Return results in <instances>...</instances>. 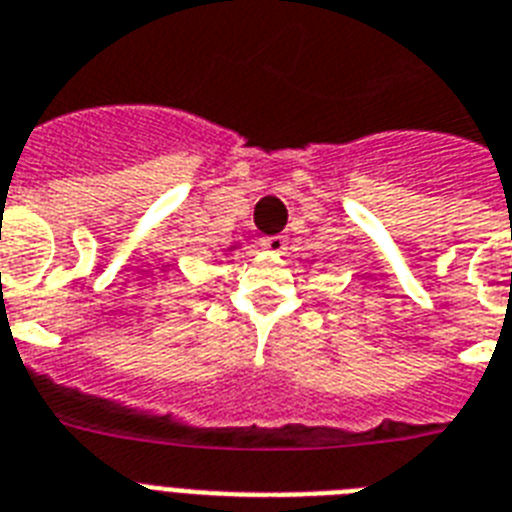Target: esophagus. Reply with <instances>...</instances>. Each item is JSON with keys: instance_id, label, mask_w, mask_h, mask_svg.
<instances>
[{"instance_id": "34e87169", "label": "esophagus", "mask_w": 512, "mask_h": 512, "mask_svg": "<svg viewBox=\"0 0 512 512\" xmlns=\"http://www.w3.org/2000/svg\"><path fill=\"white\" fill-rule=\"evenodd\" d=\"M260 244H263V249L270 252V255H284L286 244L289 242H286V236H265Z\"/></svg>"}]
</instances>
